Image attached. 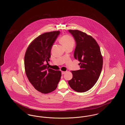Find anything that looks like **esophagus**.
I'll list each match as a JSON object with an SVG mask.
<instances>
[{
    "label": "esophagus",
    "mask_w": 125,
    "mask_h": 125,
    "mask_svg": "<svg viewBox=\"0 0 125 125\" xmlns=\"http://www.w3.org/2000/svg\"><path fill=\"white\" fill-rule=\"evenodd\" d=\"M65 73H66V72L62 71V74H64Z\"/></svg>",
    "instance_id": "obj_1"
}]
</instances>
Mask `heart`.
Masks as SVG:
<instances>
[{"label":"heart","mask_w":125,"mask_h":125,"mask_svg":"<svg viewBox=\"0 0 125 125\" xmlns=\"http://www.w3.org/2000/svg\"><path fill=\"white\" fill-rule=\"evenodd\" d=\"M60 42L64 48L69 46H73L75 43L73 37L68 35L62 36L60 39Z\"/></svg>","instance_id":"b5f03b06"}]
</instances>
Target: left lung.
<instances>
[{"label":"left lung","instance_id":"obj_1","mask_svg":"<svg viewBox=\"0 0 125 125\" xmlns=\"http://www.w3.org/2000/svg\"><path fill=\"white\" fill-rule=\"evenodd\" d=\"M69 32L76 41L74 58L80 62V69L71 71L73 78L68 84L73 90L84 92L91 89L98 80L103 68V56L98 44L91 36L77 30Z\"/></svg>","mask_w":125,"mask_h":125}]
</instances>
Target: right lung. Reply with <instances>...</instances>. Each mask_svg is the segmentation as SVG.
I'll return each mask as SVG.
<instances>
[{
    "label": "right lung",
    "instance_id": "1",
    "mask_svg": "<svg viewBox=\"0 0 125 125\" xmlns=\"http://www.w3.org/2000/svg\"><path fill=\"white\" fill-rule=\"evenodd\" d=\"M60 31L41 34L34 39L28 47L24 56L26 76L35 89L43 94L55 90L62 76L61 71L47 68L55 40Z\"/></svg>",
    "mask_w": 125,
    "mask_h": 125
}]
</instances>
